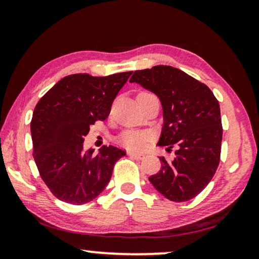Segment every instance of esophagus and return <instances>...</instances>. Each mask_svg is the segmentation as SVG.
Listing matches in <instances>:
<instances>
[{"label": "esophagus", "mask_w": 259, "mask_h": 259, "mask_svg": "<svg viewBox=\"0 0 259 259\" xmlns=\"http://www.w3.org/2000/svg\"><path fill=\"white\" fill-rule=\"evenodd\" d=\"M128 155H130V157H132V158L139 159V160H141V159H144V157H145L143 153H137V152H132V151L128 152Z\"/></svg>", "instance_id": "obj_1"}]
</instances>
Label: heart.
Instances as JSON below:
<instances>
[{
	"label": "heart",
	"mask_w": 259,
	"mask_h": 259,
	"mask_svg": "<svg viewBox=\"0 0 259 259\" xmlns=\"http://www.w3.org/2000/svg\"><path fill=\"white\" fill-rule=\"evenodd\" d=\"M141 94H148V93H140ZM150 140V134L145 132H136V131H128L125 132L120 137L119 141L125 147L132 148V150H140L146 145L147 141Z\"/></svg>",
	"instance_id": "heart-1"
}]
</instances>
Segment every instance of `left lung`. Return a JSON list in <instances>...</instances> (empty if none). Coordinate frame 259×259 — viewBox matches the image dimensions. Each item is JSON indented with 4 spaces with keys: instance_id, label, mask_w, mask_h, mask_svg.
Returning <instances> with one entry per match:
<instances>
[{
    "instance_id": "left-lung-1",
    "label": "left lung",
    "mask_w": 259,
    "mask_h": 259,
    "mask_svg": "<svg viewBox=\"0 0 259 259\" xmlns=\"http://www.w3.org/2000/svg\"><path fill=\"white\" fill-rule=\"evenodd\" d=\"M136 82L159 98L164 123L159 146L176 148L175 159L160 157L161 168L148 180L167 199L180 203L203 191L221 159L223 127L219 102L206 84L171 66L136 70Z\"/></svg>"
}]
</instances>
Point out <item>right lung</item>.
Instances as JSON below:
<instances>
[{
  "label": "right lung",
  "instance_id": "right-lung-1",
  "mask_svg": "<svg viewBox=\"0 0 259 259\" xmlns=\"http://www.w3.org/2000/svg\"><path fill=\"white\" fill-rule=\"evenodd\" d=\"M131 74H73L37 102L30 122L33 157L42 180L58 199L73 205L93 200L107 186L115 162L126 154L109 145L94 155V150L83 148V138L97 120L107 118Z\"/></svg>",
  "mask_w": 259,
  "mask_h": 259
}]
</instances>
